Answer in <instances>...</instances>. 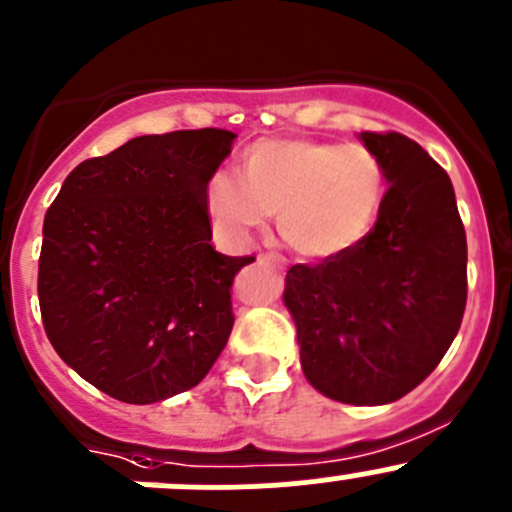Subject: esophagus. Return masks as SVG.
Here are the masks:
<instances>
[{"label":"esophagus","instance_id":"obj_1","mask_svg":"<svg viewBox=\"0 0 512 512\" xmlns=\"http://www.w3.org/2000/svg\"><path fill=\"white\" fill-rule=\"evenodd\" d=\"M257 262H265V265H282L280 257L272 255V252H262V255H257Z\"/></svg>","mask_w":512,"mask_h":512}]
</instances>
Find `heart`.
<instances>
[{"label": "heart", "instance_id": "1", "mask_svg": "<svg viewBox=\"0 0 512 512\" xmlns=\"http://www.w3.org/2000/svg\"><path fill=\"white\" fill-rule=\"evenodd\" d=\"M385 200V172L365 145L277 137L247 147L245 177L220 170L207 177L205 210L212 230L245 245L280 212V235L297 255L332 260L355 250Z\"/></svg>", "mask_w": 512, "mask_h": 512}]
</instances>
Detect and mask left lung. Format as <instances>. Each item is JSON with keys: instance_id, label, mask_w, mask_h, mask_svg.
Here are the masks:
<instances>
[{"instance_id": "1", "label": "left lung", "mask_w": 512, "mask_h": 512, "mask_svg": "<svg viewBox=\"0 0 512 512\" xmlns=\"http://www.w3.org/2000/svg\"><path fill=\"white\" fill-rule=\"evenodd\" d=\"M388 192L370 235L342 257L292 265L285 300L300 365L325 398L388 405L438 367L463 322L468 245L448 172L398 132H360Z\"/></svg>"}]
</instances>
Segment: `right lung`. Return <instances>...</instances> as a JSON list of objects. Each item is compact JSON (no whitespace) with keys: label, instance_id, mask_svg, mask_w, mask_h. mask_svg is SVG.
I'll return each mask as SVG.
<instances>
[{"label":"right lung","instance_id":"right-lung-1","mask_svg":"<svg viewBox=\"0 0 512 512\" xmlns=\"http://www.w3.org/2000/svg\"><path fill=\"white\" fill-rule=\"evenodd\" d=\"M235 137L215 127L135 137L74 167L44 215V330L109 398L185 393L225 350L232 280L255 257L210 245L205 185Z\"/></svg>","mask_w":512,"mask_h":512}]
</instances>
